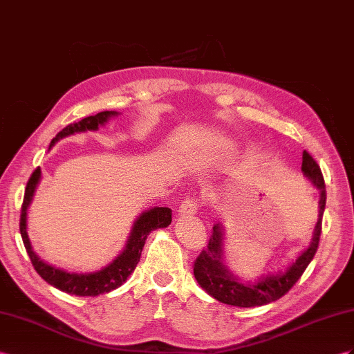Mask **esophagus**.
<instances>
[{
    "label": "esophagus",
    "mask_w": 354,
    "mask_h": 354,
    "mask_svg": "<svg viewBox=\"0 0 354 354\" xmlns=\"http://www.w3.org/2000/svg\"><path fill=\"white\" fill-rule=\"evenodd\" d=\"M196 212H197V201H194V198L188 197V198H185L183 203H180V207H179V215L180 216L194 215Z\"/></svg>",
    "instance_id": "obj_1"
}]
</instances>
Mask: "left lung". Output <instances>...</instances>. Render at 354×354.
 I'll return each mask as SVG.
<instances>
[{
	"instance_id": "left-lung-1",
	"label": "left lung",
	"mask_w": 354,
	"mask_h": 354,
	"mask_svg": "<svg viewBox=\"0 0 354 354\" xmlns=\"http://www.w3.org/2000/svg\"><path fill=\"white\" fill-rule=\"evenodd\" d=\"M302 174L311 184L319 189V218L310 245L299 252L295 260L277 272H268L256 279H242L239 275L232 272L225 263L224 257V238L225 229L221 223L215 224L212 229V236L207 243V248L201 252L194 261V277L207 295H211L216 301L225 305H233L239 308L261 306L278 301L284 296L290 288L301 278L306 266L319 248L320 233H322V218L326 206V188L324 179L319 165L314 158L304 151L302 153Z\"/></svg>"
}]
</instances>
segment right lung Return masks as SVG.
<instances>
[{
    "label": "right lung",
    "instance_id": "obj_1",
    "mask_svg": "<svg viewBox=\"0 0 354 354\" xmlns=\"http://www.w3.org/2000/svg\"><path fill=\"white\" fill-rule=\"evenodd\" d=\"M118 115H120V112L104 111L94 116H86L82 121H79L76 124L67 125L66 129H62L55 138L52 139L49 149L58 140L68 138V136L85 133V131H97L98 127L106 125L109 120L116 118ZM40 179H41V170L40 167H37L32 171V175L25 188L21 224H19L21 236L24 241V245L26 248V252H28V256L31 259V263L34 269L37 270V274L46 281L48 284L68 295L98 296L121 287L127 281V278L133 274L136 266H138L148 234L152 230L165 229L171 223V211L169 207H160V206L149 207V209L143 211L138 218L134 220L124 250L104 268L95 272H85V274H82V272L77 274V272H68L61 268H55L46 263V261H43L37 254H35V251L32 250V245H31V241L28 238V232H26V215H28V207L32 202L35 188H37Z\"/></svg>",
    "mask_w": 354,
    "mask_h": 354
}]
</instances>
